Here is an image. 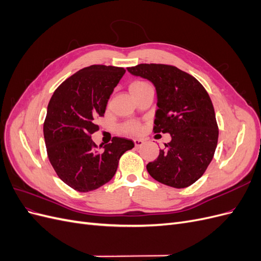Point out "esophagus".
Wrapping results in <instances>:
<instances>
[{"instance_id": "obj_1", "label": "esophagus", "mask_w": 261, "mask_h": 261, "mask_svg": "<svg viewBox=\"0 0 261 261\" xmlns=\"http://www.w3.org/2000/svg\"><path fill=\"white\" fill-rule=\"evenodd\" d=\"M134 144H135L136 148H139V147H141V146L145 144V141L143 139L137 138V139H134Z\"/></svg>"}]
</instances>
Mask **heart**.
Returning <instances> with one entry per match:
<instances>
[{
    "label": "heart",
    "instance_id": "1",
    "mask_svg": "<svg viewBox=\"0 0 261 261\" xmlns=\"http://www.w3.org/2000/svg\"><path fill=\"white\" fill-rule=\"evenodd\" d=\"M149 85L145 82H141V81H135L133 82L130 85H129V92L132 94V97H135L137 93H139L140 91H143L145 88H147ZM126 129H127L128 132H132V133H137L139 132L140 129V126L138 124H129L127 125V127H126Z\"/></svg>",
    "mask_w": 261,
    "mask_h": 261
}]
</instances>
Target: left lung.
Returning a JSON list of instances; mask_svg holds the SVG:
<instances>
[{
    "instance_id": "left-lung-1",
    "label": "left lung",
    "mask_w": 261,
    "mask_h": 261,
    "mask_svg": "<svg viewBox=\"0 0 261 261\" xmlns=\"http://www.w3.org/2000/svg\"><path fill=\"white\" fill-rule=\"evenodd\" d=\"M127 70L154 85L153 132L171 135L165 150L147 164L148 173L164 185L191 186L207 170L218 144V124L208 92L195 77L172 65L139 64Z\"/></svg>"
}]
</instances>
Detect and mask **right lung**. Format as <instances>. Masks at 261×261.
Returning <instances> with one entry per match:
<instances>
[{
    "instance_id": "obj_1",
    "label": "right lung",
    "mask_w": 261,
    "mask_h": 261,
    "mask_svg": "<svg viewBox=\"0 0 261 261\" xmlns=\"http://www.w3.org/2000/svg\"><path fill=\"white\" fill-rule=\"evenodd\" d=\"M123 67L91 65L63 82L48 105L43 135L49 160L66 185L87 193L105 185L117 170L118 160L134 148L130 139L113 137L98 147L91 134L96 117L103 116L108 100L125 74Z\"/></svg>"
}]
</instances>
